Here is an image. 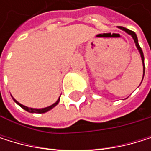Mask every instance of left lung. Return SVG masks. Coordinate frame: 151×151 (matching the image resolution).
<instances>
[{
    "mask_svg": "<svg viewBox=\"0 0 151 151\" xmlns=\"http://www.w3.org/2000/svg\"><path fill=\"white\" fill-rule=\"evenodd\" d=\"M119 29H120V30L124 31V32H126L128 34L131 35V37L133 38V40H134V42H135V44H136V47H137V49H138V50H139V53H140V57H141V60H142V62H143V77H144V72H145V65H144V55H143V51H142L141 48H140V47H139V42H138V38H137V35H136V33H135L134 32L130 31V30H128V29H126V28H123V27H119ZM142 80H143V78H142Z\"/></svg>",
    "mask_w": 151,
    "mask_h": 151,
    "instance_id": "obj_1",
    "label": "left lung"
}]
</instances>
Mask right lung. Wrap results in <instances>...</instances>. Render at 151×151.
Wrapping results in <instances>:
<instances>
[{"label": "right lung", "instance_id": "obj_1", "mask_svg": "<svg viewBox=\"0 0 151 151\" xmlns=\"http://www.w3.org/2000/svg\"><path fill=\"white\" fill-rule=\"evenodd\" d=\"M12 99H13V98H12ZM13 101H14L17 104H18L20 107H22L23 109H25V111H28V112H31V113H45V112L49 111L50 109H51L52 108H54V107L59 103V101H60V98L58 99V101H57L55 103H53L52 105H50V106H49V107L43 108V109H33V108H29V107H26V106H24V105L19 103L18 101H17L15 100V99H13Z\"/></svg>", "mask_w": 151, "mask_h": 151}]
</instances>
